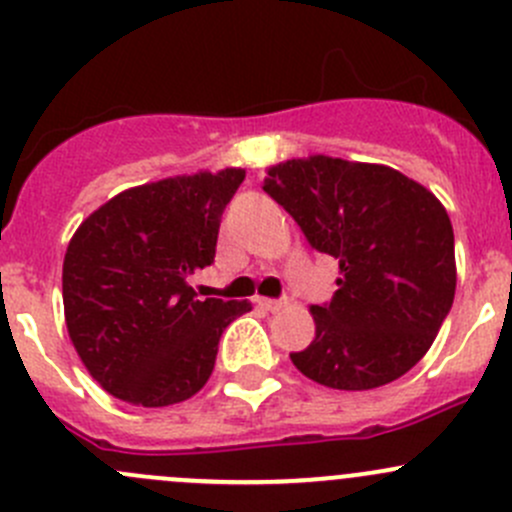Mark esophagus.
<instances>
[{"mask_svg":"<svg viewBox=\"0 0 512 512\" xmlns=\"http://www.w3.org/2000/svg\"><path fill=\"white\" fill-rule=\"evenodd\" d=\"M257 304H260L262 309H267V312H280V309L287 304V299H267V297H260V299H257Z\"/></svg>","mask_w":512,"mask_h":512,"instance_id":"esophagus-1","label":"esophagus"}]
</instances>
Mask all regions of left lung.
I'll use <instances>...</instances> for the list:
<instances>
[{"label": "left lung", "mask_w": 512, "mask_h": 512, "mask_svg": "<svg viewBox=\"0 0 512 512\" xmlns=\"http://www.w3.org/2000/svg\"><path fill=\"white\" fill-rule=\"evenodd\" d=\"M262 190L309 245L339 260L332 302L312 307V344L289 354L307 379L366 391L421 361L456 294L446 208L389 165L312 156L270 168Z\"/></svg>", "instance_id": "8db88e82"}]
</instances>
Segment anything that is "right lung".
<instances>
[{
  "instance_id": "right-lung-1",
  "label": "right lung",
  "mask_w": 512,
  "mask_h": 512,
  "mask_svg": "<svg viewBox=\"0 0 512 512\" xmlns=\"http://www.w3.org/2000/svg\"><path fill=\"white\" fill-rule=\"evenodd\" d=\"M242 168L165 178L91 213L64 257L66 329L98 384L133 406H170L210 379L225 327L247 302L198 299Z\"/></svg>"
}]
</instances>
